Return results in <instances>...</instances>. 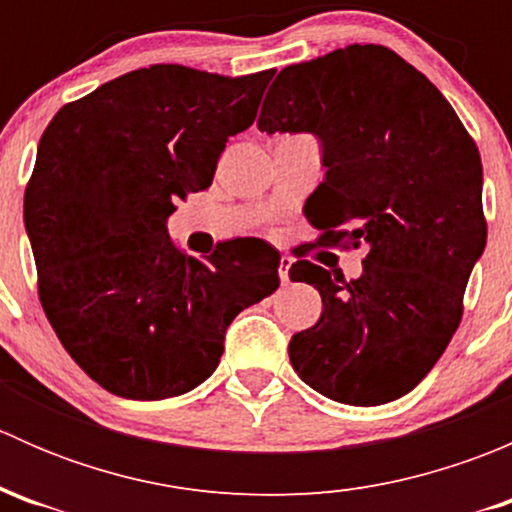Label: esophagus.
<instances>
[{"mask_svg": "<svg viewBox=\"0 0 512 512\" xmlns=\"http://www.w3.org/2000/svg\"><path fill=\"white\" fill-rule=\"evenodd\" d=\"M289 267H292V257L282 255V260H280V280H282V285H287V282H289Z\"/></svg>", "mask_w": 512, "mask_h": 512, "instance_id": "obj_1", "label": "esophagus"}]
</instances>
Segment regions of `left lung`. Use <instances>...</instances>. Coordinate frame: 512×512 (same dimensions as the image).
Here are the masks:
<instances>
[{"label":"left lung","instance_id":"1","mask_svg":"<svg viewBox=\"0 0 512 512\" xmlns=\"http://www.w3.org/2000/svg\"><path fill=\"white\" fill-rule=\"evenodd\" d=\"M257 126L319 136L327 178L309 205L317 242L369 250L352 282L309 260L292 265L289 280L317 287L324 304L289 342L294 371L339 404L401 399L456 334L488 237L476 141L446 96L381 44L282 69Z\"/></svg>","mask_w":512,"mask_h":512}]
</instances>
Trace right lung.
Here are the masks:
<instances>
[{
    "label": "right lung",
    "mask_w": 512,
    "mask_h": 512,
    "mask_svg": "<svg viewBox=\"0 0 512 512\" xmlns=\"http://www.w3.org/2000/svg\"><path fill=\"white\" fill-rule=\"evenodd\" d=\"M272 76L153 64L46 126L24 190L39 302L111 394L158 401L203 384L227 324L280 287V255L262 240L188 257L165 230L175 200L213 185L227 138L252 126Z\"/></svg>",
    "instance_id": "right-lung-1"
}]
</instances>
